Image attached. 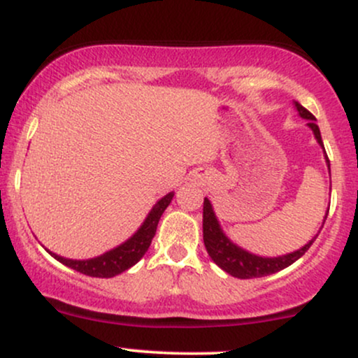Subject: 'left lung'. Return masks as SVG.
I'll use <instances>...</instances> for the list:
<instances>
[{
  "instance_id": "8db88e82",
  "label": "left lung",
  "mask_w": 358,
  "mask_h": 358,
  "mask_svg": "<svg viewBox=\"0 0 358 358\" xmlns=\"http://www.w3.org/2000/svg\"><path fill=\"white\" fill-rule=\"evenodd\" d=\"M294 108H296L298 114L303 119L308 121V127L313 131L315 139L318 141V145L323 148L322 134H320V127L316 126V117L310 110H306L301 104L294 102ZM324 151V148H323ZM324 162H327L328 170H330V159H328L327 151H324ZM328 212L324 213V220H327ZM323 227V225H322ZM318 234L311 239L308 244L303 245L301 249L294 250V252L285 254V256L278 257H262L257 256V254L249 252V250L242 249L241 245H237L236 242H232L225 236V232L222 231L220 222L217 219L215 212H213V207L210 200L205 196L203 199V244L205 249H207L208 256L212 257V261L219 266L220 269H224L225 273H229L234 278L239 279H252V278H262L269 276V274L278 273V271L287 268L293 262H296L303 254L310 249V245L313 244Z\"/></svg>"
}]
</instances>
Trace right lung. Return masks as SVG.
Returning a JSON list of instances; mask_svg holds the SVG:
<instances>
[{"label": "right lung", "instance_id": "obj_1", "mask_svg": "<svg viewBox=\"0 0 358 358\" xmlns=\"http://www.w3.org/2000/svg\"><path fill=\"white\" fill-rule=\"evenodd\" d=\"M175 192L166 193L163 199H159L158 202L153 205L150 213L146 215L145 222L139 225V229L129 239L119 244L117 248L108 250V252L101 254L97 257L90 259H69L62 257L59 254L52 252L47 249V252L52 257H55L57 261L62 262L64 266L71 268L73 271H79V273L85 274V276L92 278H114L117 274L124 273L126 269L133 268L134 264L146 254L148 248H150L151 241H153L156 227H158V222L162 219L163 212L166 210V207L173 200Z\"/></svg>", "mask_w": 358, "mask_h": 358}]
</instances>
